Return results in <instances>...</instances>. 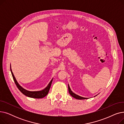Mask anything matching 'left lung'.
<instances>
[{"label":"left lung","mask_w":124,"mask_h":124,"mask_svg":"<svg viewBox=\"0 0 124 124\" xmlns=\"http://www.w3.org/2000/svg\"><path fill=\"white\" fill-rule=\"evenodd\" d=\"M68 91H69V93H70V94L72 96V97H73L75 99H76L77 100H85V99H86L87 98H85V97H81V96H80L79 95H78L76 94H75L74 93H73L72 91L71 90V89L68 85Z\"/></svg>","instance_id":"1"}]
</instances>
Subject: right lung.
Returning <instances> with one entry per match:
<instances>
[{
    "label": "right lung",
    "instance_id": "add662e5",
    "mask_svg": "<svg viewBox=\"0 0 124 124\" xmlns=\"http://www.w3.org/2000/svg\"><path fill=\"white\" fill-rule=\"evenodd\" d=\"M10 71H11V74H12V76L13 77V79H14V81L16 84L17 87L18 88V89L19 90L21 91V92L22 93H23L24 95L27 96L28 97H31V98L42 99L48 94V93L49 92V90H50V87L51 85L52 81H53V79L51 80V81L49 83L48 86L46 87L44 89L41 90V91H38V92H30V91L25 90V89L23 88L20 85H19V84L16 80V79L15 77L14 76V74H13V73L12 72L11 67H10Z\"/></svg>",
    "mask_w": 124,
    "mask_h": 124
}]
</instances>
